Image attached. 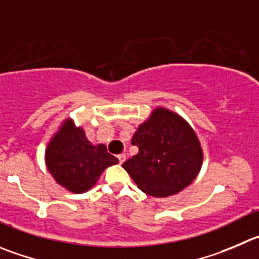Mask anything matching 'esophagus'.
<instances>
[{
    "instance_id": "1",
    "label": "esophagus",
    "mask_w": 259,
    "mask_h": 259,
    "mask_svg": "<svg viewBox=\"0 0 259 259\" xmlns=\"http://www.w3.org/2000/svg\"><path fill=\"white\" fill-rule=\"evenodd\" d=\"M118 160H119V164H123V162L125 161V155L124 154L118 155Z\"/></svg>"
}]
</instances>
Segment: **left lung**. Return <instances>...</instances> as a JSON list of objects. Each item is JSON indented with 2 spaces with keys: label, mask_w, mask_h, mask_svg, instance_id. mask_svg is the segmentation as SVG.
Listing matches in <instances>:
<instances>
[{
  "label": "left lung",
  "mask_w": 259,
  "mask_h": 259,
  "mask_svg": "<svg viewBox=\"0 0 259 259\" xmlns=\"http://www.w3.org/2000/svg\"><path fill=\"white\" fill-rule=\"evenodd\" d=\"M139 154L123 162L142 192L154 197L177 194L193 182L202 149L191 125L164 108L154 110L132 139Z\"/></svg>",
  "instance_id": "left-lung-1"
}]
</instances>
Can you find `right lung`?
<instances>
[{
  "mask_svg": "<svg viewBox=\"0 0 259 259\" xmlns=\"http://www.w3.org/2000/svg\"><path fill=\"white\" fill-rule=\"evenodd\" d=\"M49 173L58 184L73 193H82L97 183L105 168L118 162L105 145L93 146L82 128L71 119L62 124L46 151Z\"/></svg>",
  "mask_w": 259,
  "mask_h": 259,
  "instance_id": "add662e5",
  "label": "right lung"
}]
</instances>
